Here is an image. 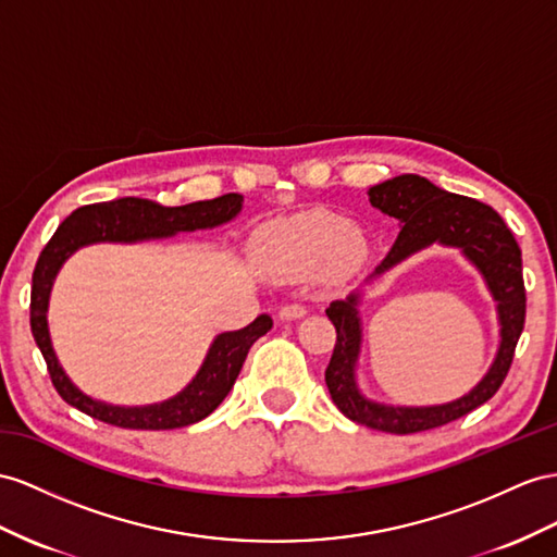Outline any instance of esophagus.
<instances>
[{
	"label": "esophagus",
	"instance_id": "1",
	"mask_svg": "<svg viewBox=\"0 0 557 557\" xmlns=\"http://www.w3.org/2000/svg\"><path fill=\"white\" fill-rule=\"evenodd\" d=\"M306 312L308 310L301 304H287L280 308V320H301Z\"/></svg>",
	"mask_w": 557,
	"mask_h": 557
}]
</instances>
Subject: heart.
<instances>
[{
  "label": "heart",
  "instance_id": "1",
  "mask_svg": "<svg viewBox=\"0 0 557 557\" xmlns=\"http://www.w3.org/2000/svg\"><path fill=\"white\" fill-rule=\"evenodd\" d=\"M259 259L277 275L310 273L322 259L332 270H348L364 256V239L330 211H306L263 233Z\"/></svg>",
  "mask_w": 557,
  "mask_h": 557
}]
</instances>
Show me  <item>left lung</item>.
I'll use <instances>...</instances> for the list:
<instances>
[{"label": "left lung", "mask_w": 557, "mask_h": 557, "mask_svg": "<svg viewBox=\"0 0 557 557\" xmlns=\"http://www.w3.org/2000/svg\"><path fill=\"white\" fill-rule=\"evenodd\" d=\"M369 202L403 225L393 249L372 277L386 273L414 251L440 242V245L463 249L468 259L480 268L498 304L502 346H498L492 369L461 400L440 407H386L364 400L355 386V360L360 352V296L350 294L346 301H334L326 308V318L336 326L334 352L324 372L334 405L350 421L374 428V431L395 435L431 431V428L451 423L487 403L508 376L527 310L522 253L510 227L490 205L442 190L423 176L403 174L379 183L369 188Z\"/></svg>", "instance_id": "left-lung-1"}]
</instances>
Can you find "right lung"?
<instances>
[{
  "label": "right lung",
  "mask_w": 557,
  "mask_h": 557,
  "mask_svg": "<svg viewBox=\"0 0 557 557\" xmlns=\"http://www.w3.org/2000/svg\"><path fill=\"white\" fill-rule=\"evenodd\" d=\"M239 209L242 195L237 193H227L221 197L205 199V202H193L183 207H162L152 202V199L120 197L103 205L79 207L55 227L53 237L41 249L33 273L30 326L37 346L47 360L53 388L59 391L67 405H73L91 419L117 428H132V431H171V428H183L202 421L225 400L242 364L247 360V352L253 346V341H259L273 326V320L268 315H259L245 330L216 336L199 374L181 395L171 397V400L162 405L126 409L96 403L70 383L51 348L47 330V306L53 277L75 249L91 245V242H138L166 237L181 231H197V227H213L231 221Z\"/></svg>",
  "instance_id": "obj_1"
}]
</instances>
